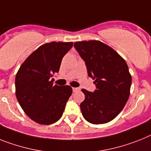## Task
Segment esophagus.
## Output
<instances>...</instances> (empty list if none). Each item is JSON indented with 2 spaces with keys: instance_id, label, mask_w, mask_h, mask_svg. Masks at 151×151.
I'll list each match as a JSON object with an SVG mask.
<instances>
[{
  "instance_id": "34e87169",
  "label": "esophagus",
  "mask_w": 151,
  "mask_h": 151,
  "mask_svg": "<svg viewBox=\"0 0 151 151\" xmlns=\"http://www.w3.org/2000/svg\"><path fill=\"white\" fill-rule=\"evenodd\" d=\"M79 90H80V88H73V92H76V91H79Z\"/></svg>"
}]
</instances>
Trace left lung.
<instances>
[{"mask_svg": "<svg viewBox=\"0 0 151 151\" xmlns=\"http://www.w3.org/2000/svg\"><path fill=\"white\" fill-rule=\"evenodd\" d=\"M74 47L86 63L96 89H82L80 104L85 119L94 124H105L118 115L129 98L131 76L125 60L115 50L98 40L79 41Z\"/></svg>", "mask_w": 151, "mask_h": 151, "instance_id": "1", "label": "left lung"}]
</instances>
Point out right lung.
Returning a JSON list of instances; mask_svg holds the SVG:
<instances>
[{"label": "right lung", "mask_w": 151, "mask_h": 151, "mask_svg": "<svg viewBox=\"0 0 151 151\" xmlns=\"http://www.w3.org/2000/svg\"><path fill=\"white\" fill-rule=\"evenodd\" d=\"M73 42H51L40 46L23 63L17 73V101L26 114L40 124H51L63 115L73 93L69 86H53L52 74L60 70Z\"/></svg>", "instance_id": "add662e5"}]
</instances>
